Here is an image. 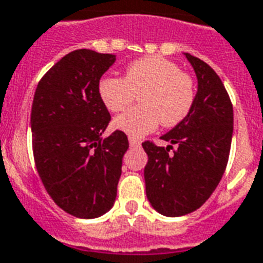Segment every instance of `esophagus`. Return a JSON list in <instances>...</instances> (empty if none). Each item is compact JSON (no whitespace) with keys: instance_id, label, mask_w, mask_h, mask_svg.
I'll use <instances>...</instances> for the list:
<instances>
[{"instance_id":"1","label":"esophagus","mask_w":263,"mask_h":263,"mask_svg":"<svg viewBox=\"0 0 263 263\" xmlns=\"http://www.w3.org/2000/svg\"><path fill=\"white\" fill-rule=\"evenodd\" d=\"M129 144L130 147H140V145H141V141L137 139H134V137H129Z\"/></svg>"}]
</instances>
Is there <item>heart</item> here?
Here are the masks:
<instances>
[{
  "instance_id": "obj_1",
  "label": "heart",
  "mask_w": 263,
  "mask_h": 263,
  "mask_svg": "<svg viewBox=\"0 0 263 263\" xmlns=\"http://www.w3.org/2000/svg\"><path fill=\"white\" fill-rule=\"evenodd\" d=\"M98 92L110 112L124 109L139 94L140 105L114 119V127L132 137L153 132L159 120L163 127L177 126L190 114L195 100L193 78L162 57L133 61L124 70V78H102Z\"/></svg>"
}]
</instances>
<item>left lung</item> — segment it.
I'll use <instances>...</instances> for the list:
<instances>
[{
	"label": "left lung",
	"mask_w": 263,
	"mask_h": 263,
	"mask_svg": "<svg viewBox=\"0 0 263 263\" xmlns=\"http://www.w3.org/2000/svg\"><path fill=\"white\" fill-rule=\"evenodd\" d=\"M198 80L190 114L161 139L176 144L158 147L144 141L147 198L165 216H183L205 204L222 179L230 154L233 105L222 80L204 61L185 52Z\"/></svg>",
	"instance_id": "obj_1"
}]
</instances>
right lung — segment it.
<instances>
[{
  "instance_id": "1",
  "label": "right lung",
  "mask_w": 263,
  "mask_h": 263,
  "mask_svg": "<svg viewBox=\"0 0 263 263\" xmlns=\"http://www.w3.org/2000/svg\"><path fill=\"white\" fill-rule=\"evenodd\" d=\"M116 57L76 49L49 69L31 105L33 155L45 190L59 208L76 218L108 212L116 199L127 136L108 137L110 115L98 83Z\"/></svg>"
}]
</instances>
